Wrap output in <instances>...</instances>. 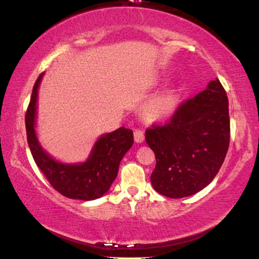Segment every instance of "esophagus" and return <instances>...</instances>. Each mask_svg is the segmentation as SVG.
Segmentation results:
<instances>
[{
  "mask_svg": "<svg viewBox=\"0 0 259 259\" xmlns=\"http://www.w3.org/2000/svg\"><path fill=\"white\" fill-rule=\"evenodd\" d=\"M145 139V136H144V132L140 130H137L134 131V140H136L137 144H141Z\"/></svg>",
  "mask_w": 259,
  "mask_h": 259,
  "instance_id": "obj_1",
  "label": "esophagus"
}]
</instances>
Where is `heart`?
Wrapping results in <instances>:
<instances>
[{
    "label": "heart",
    "instance_id": "heart-1",
    "mask_svg": "<svg viewBox=\"0 0 259 259\" xmlns=\"http://www.w3.org/2000/svg\"><path fill=\"white\" fill-rule=\"evenodd\" d=\"M177 102L178 99L175 92H164L147 102L144 107V118L150 121H161L167 119L176 111Z\"/></svg>",
    "mask_w": 259,
    "mask_h": 259
}]
</instances>
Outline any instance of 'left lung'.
<instances>
[{"label":"left lung","mask_w":259,"mask_h":259,"mask_svg":"<svg viewBox=\"0 0 259 259\" xmlns=\"http://www.w3.org/2000/svg\"><path fill=\"white\" fill-rule=\"evenodd\" d=\"M157 165L151 183L158 193L184 198L210 184L230 144L229 100L218 79L184 102L164 126L146 131Z\"/></svg>","instance_id":"1"}]
</instances>
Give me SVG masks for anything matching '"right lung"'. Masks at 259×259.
Returning <instances> with one entry per match:
<instances>
[{
  "mask_svg": "<svg viewBox=\"0 0 259 259\" xmlns=\"http://www.w3.org/2000/svg\"><path fill=\"white\" fill-rule=\"evenodd\" d=\"M44 73L34 84L26 113L27 140L37 167L54 189L70 199L94 200L106 194L118 176L123 155L133 145V132L125 127L102 134L82 162H62L53 158L36 134L37 95Z\"/></svg>",
  "mask_w": 259,
  "mask_h": 259,
  "instance_id": "1",
  "label": "right lung"
}]
</instances>
